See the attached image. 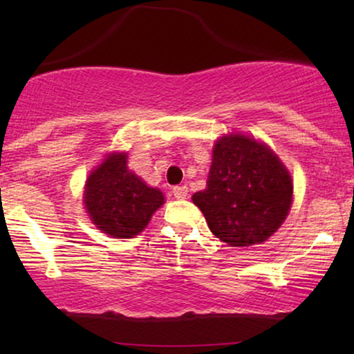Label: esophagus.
Listing matches in <instances>:
<instances>
[{"mask_svg": "<svg viewBox=\"0 0 354 354\" xmlns=\"http://www.w3.org/2000/svg\"><path fill=\"white\" fill-rule=\"evenodd\" d=\"M172 193H174V196L177 198V200H185V198L188 196V188L185 185L174 187L172 188Z\"/></svg>", "mask_w": 354, "mask_h": 354, "instance_id": "esophagus-1", "label": "esophagus"}]
</instances>
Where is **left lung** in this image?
<instances>
[{
  "instance_id": "left-lung-1",
  "label": "left lung",
  "mask_w": 354,
  "mask_h": 354,
  "mask_svg": "<svg viewBox=\"0 0 354 354\" xmlns=\"http://www.w3.org/2000/svg\"><path fill=\"white\" fill-rule=\"evenodd\" d=\"M192 200L217 239L230 246L258 245L287 219L293 182L268 145L230 133L216 142L206 188Z\"/></svg>"
}]
</instances>
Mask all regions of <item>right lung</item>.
<instances>
[{
  "instance_id": "right-lung-1",
  "label": "right lung",
  "mask_w": 354,
  "mask_h": 354,
  "mask_svg": "<svg viewBox=\"0 0 354 354\" xmlns=\"http://www.w3.org/2000/svg\"><path fill=\"white\" fill-rule=\"evenodd\" d=\"M84 205L103 234L132 239L164 205V195L130 171L127 153H111L86 178Z\"/></svg>"
}]
</instances>
